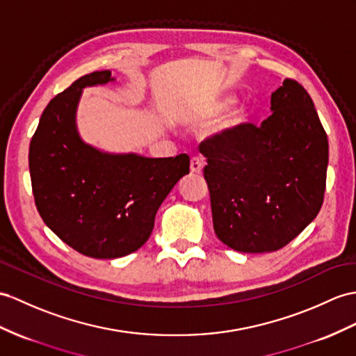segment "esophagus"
<instances>
[{"mask_svg": "<svg viewBox=\"0 0 356 356\" xmlns=\"http://www.w3.org/2000/svg\"><path fill=\"white\" fill-rule=\"evenodd\" d=\"M204 168V160L202 157H193L192 161H190V172L195 173V175H199L202 172Z\"/></svg>", "mask_w": 356, "mask_h": 356, "instance_id": "1", "label": "esophagus"}]
</instances>
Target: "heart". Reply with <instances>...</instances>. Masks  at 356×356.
<instances>
[{
	"label": "heart",
	"mask_w": 356,
	"mask_h": 356,
	"mask_svg": "<svg viewBox=\"0 0 356 356\" xmlns=\"http://www.w3.org/2000/svg\"><path fill=\"white\" fill-rule=\"evenodd\" d=\"M236 102H237V98L234 97V95H220V97L214 98L205 107V110L202 111V119H213L216 116H219L220 113L232 107ZM248 116H249V113H248L246 107H243V106L234 107L220 119V122L218 124V128H216V133L229 134L232 131H236L237 128L246 124Z\"/></svg>",
	"instance_id": "b5f03b06"
}]
</instances>
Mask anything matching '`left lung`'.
<instances>
[{"mask_svg":"<svg viewBox=\"0 0 356 356\" xmlns=\"http://www.w3.org/2000/svg\"><path fill=\"white\" fill-rule=\"evenodd\" d=\"M264 122L199 145L207 157L214 232L238 252H273L316 219L329 145L313 99L294 80L272 93Z\"/></svg>","mask_w":356,"mask_h":356,"instance_id":"left-lung-1","label":"left lung"}]
</instances>
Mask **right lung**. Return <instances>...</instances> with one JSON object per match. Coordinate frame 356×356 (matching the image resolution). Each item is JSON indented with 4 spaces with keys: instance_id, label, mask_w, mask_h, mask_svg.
<instances>
[{
    "instance_id": "1",
    "label": "right lung",
    "mask_w": 356,
    "mask_h": 356,
    "mask_svg": "<svg viewBox=\"0 0 356 356\" xmlns=\"http://www.w3.org/2000/svg\"><path fill=\"white\" fill-rule=\"evenodd\" d=\"M115 81L110 71L78 78L43 110L30 152L34 202L47 227L86 257L119 258L149 238L155 214L188 173L179 154L149 159L86 143L76 127L83 89Z\"/></svg>"
}]
</instances>
